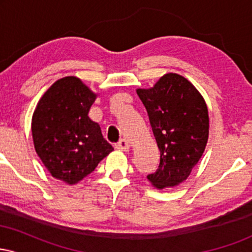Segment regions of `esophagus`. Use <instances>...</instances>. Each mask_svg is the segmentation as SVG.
I'll return each instance as SVG.
<instances>
[{"mask_svg":"<svg viewBox=\"0 0 252 252\" xmlns=\"http://www.w3.org/2000/svg\"><path fill=\"white\" fill-rule=\"evenodd\" d=\"M115 148L118 150H123V152H126V150H129L130 146H129V142L126 140V138H122V140H120L116 144H115Z\"/></svg>","mask_w":252,"mask_h":252,"instance_id":"obj_1","label":"esophagus"}]
</instances>
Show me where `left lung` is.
I'll return each instance as SVG.
<instances>
[{"instance_id":"left-lung-1","label":"left lung","mask_w":252,"mask_h":252,"mask_svg":"<svg viewBox=\"0 0 252 252\" xmlns=\"http://www.w3.org/2000/svg\"><path fill=\"white\" fill-rule=\"evenodd\" d=\"M160 149V164L147 179L158 189L186 180L209 140V111L199 91L186 78L167 73L154 88L138 89Z\"/></svg>"}]
</instances>
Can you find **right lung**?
Returning a JSON list of instances; mask_svg holds the SVG:
<instances>
[{
  "label": "right lung",
  "instance_id": "add662e5",
  "mask_svg": "<svg viewBox=\"0 0 252 252\" xmlns=\"http://www.w3.org/2000/svg\"><path fill=\"white\" fill-rule=\"evenodd\" d=\"M94 99L80 79L62 78L45 92L32 118L36 154L53 178L70 185L94 172L114 150L99 124L88 116Z\"/></svg>",
  "mask_w": 252,
  "mask_h": 252
}]
</instances>
